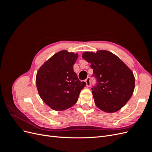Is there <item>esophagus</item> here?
<instances>
[{"label": "esophagus", "instance_id": "obj_1", "mask_svg": "<svg viewBox=\"0 0 152 152\" xmlns=\"http://www.w3.org/2000/svg\"><path fill=\"white\" fill-rule=\"evenodd\" d=\"M86 86L87 87H89L91 86V80H90V78L87 77L86 79Z\"/></svg>", "mask_w": 152, "mask_h": 152}]
</instances>
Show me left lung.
Returning a JSON list of instances; mask_svg holds the SVG:
<instances>
[{
	"label": "left lung",
	"instance_id": "left-lung-1",
	"mask_svg": "<svg viewBox=\"0 0 152 152\" xmlns=\"http://www.w3.org/2000/svg\"><path fill=\"white\" fill-rule=\"evenodd\" d=\"M82 58L91 63L97 84L92 88L97 107L107 113L121 110L130 99L135 87L133 72L115 54L106 50L84 52Z\"/></svg>",
	"mask_w": 152,
	"mask_h": 152
}]
</instances>
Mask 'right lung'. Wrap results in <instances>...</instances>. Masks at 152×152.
Segmentation results:
<instances>
[{
    "label": "right lung",
    "instance_id": "right-lung-1",
    "mask_svg": "<svg viewBox=\"0 0 152 152\" xmlns=\"http://www.w3.org/2000/svg\"><path fill=\"white\" fill-rule=\"evenodd\" d=\"M77 58V53L61 50L45 61L37 73L35 82L40 97L56 111L74 105L86 85L73 71Z\"/></svg>",
    "mask_w": 152,
    "mask_h": 152
}]
</instances>
